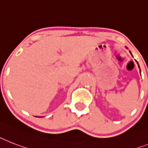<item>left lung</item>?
Instances as JSON below:
<instances>
[{"label":"left lung","instance_id":"left-lung-1","mask_svg":"<svg viewBox=\"0 0 148 148\" xmlns=\"http://www.w3.org/2000/svg\"><path fill=\"white\" fill-rule=\"evenodd\" d=\"M126 48H127V47H126ZM130 53H131V52H130ZM131 55H132V53H131ZM135 61H136V60H135ZM136 62H137V64H138V68H139V69H140V67H139V64H138V62H137V61H136ZM140 74H141V70H140Z\"/></svg>","mask_w":148,"mask_h":148}]
</instances>
